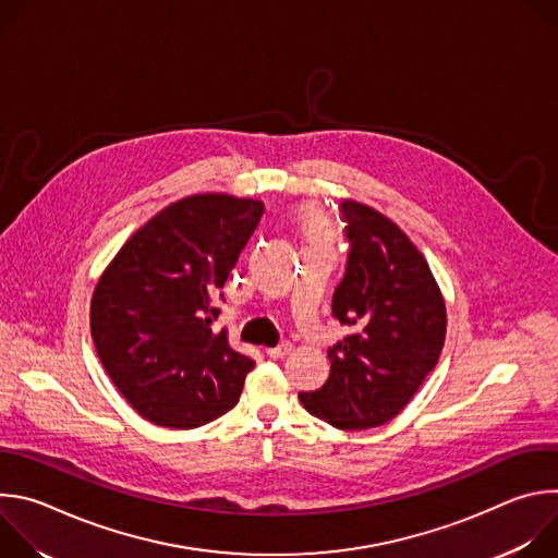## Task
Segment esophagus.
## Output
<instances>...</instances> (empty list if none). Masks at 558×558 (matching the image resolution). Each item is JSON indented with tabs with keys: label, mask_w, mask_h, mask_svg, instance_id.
<instances>
[{
	"label": "esophagus",
	"mask_w": 558,
	"mask_h": 558,
	"mask_svg": "<svg viewBox=\"0 0 558 558\" xmlns=\"http://www.w3.org/2000/svg\"><path fill=\"white\" fill-rule=\"evenodd\" d=\"M293 351V347L289 344V342H284V344H280V347H274V349H267L265 353L271 357V360H282V357H287L289 353Z\"/></svg>",
	"instance_id": "34e87169"
}]
</instances>
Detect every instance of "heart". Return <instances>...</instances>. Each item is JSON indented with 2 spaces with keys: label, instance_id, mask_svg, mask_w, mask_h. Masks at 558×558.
<instances>
[{
  "label": "heart",
  "instance_id": "1",
  "mask_svg": "<svg viewBox=\"0 0 558 558\" xmlns=\"http://www.w3.org/2000/svg\"><path fill=\"white\" fill-rule=\"evenodd\" d=\"M298 227H300V233L304 238V243H308V241H327V235H329V227H327L325 216L320 211H315V209H304L298 216Z\"/></svg>",
  "mask_w": 558,
  "mask_h": 558
}]
</instances>
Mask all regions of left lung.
<instances>
[{"label": "left lung", "mask_w": 558, "mask_h": 558, "mask_svg": "<svg viewBox=\"0 0 558 558\" xmlns=\"http://www.w3.org/2000/svg\"><path fill=\"white\" fill-rule=\"evenodd\" d=\"M342 214L351 252L333 315L353 333L329 349L325 386L298 397L333 428L366 430L400 415L435 368L446 302L424 254L390 218L351 198Z\"/></svg>", "instance_id": "1"}]
</instances>
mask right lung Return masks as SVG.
I'll use <instances>...</instances> for the list:
<instances>
[{
	"mask_svg": "<svg viewBox=\"0 0 558 558\" xmlns=\"http://www.w3.org/2000/svg\"><path fill=\"white\" fill-rule=\"evenodd\" d=\"M265 205L231 194L181 198L138 227L90 302L99 360L147 422L190 430L238 404L254 360L211 333V304Z\"/></svg>",
	"mask_w": 558,
	"mask_h": 558,
	"instance_id": "add662e5",
	"label": "right lung"
}]
</instances>
